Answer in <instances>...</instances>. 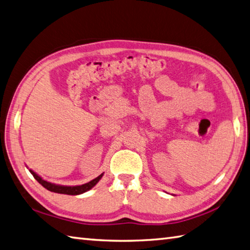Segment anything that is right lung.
Instances as JSON below:
<instances>
[{
    "instance_id": "1",
    "label": "right lung",
    "mask_w": 250,
    "mask_h": 250,
    "mask_svg": "<svg viewBox=\"0 0 250 250\" xmlns=\"http://www.w3.org/2000/svg\"><path fill=\"white\" fill-rule=\"evenodd\" d=\"M31 173L33 175V177L37 180V181L42 185L44 188H46L48 190L51 191H54V193H59V194H67V195H79V194H82L85 193L88 189H90L91 188H94L95 185L99 182V180H100L103 176V173H101L100 176L97 177L96 179L91 180L90 182L83 184V185H79V187H61V185H55V184H52L44 181L42 178H40L38 175H36L33 170H30Z\"/></svg>"
}]
</instances>
